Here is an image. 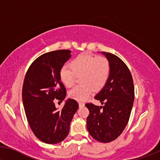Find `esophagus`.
<instances>
[{
  "label": "esophagus",
  "mask_w": 160,
  "mask_h": 160,
  "mask_svg": "<svg viewBox=\"0 0 160 160\" xmlns=\"http://www.w3.org/2000/svg\"><path fill=\"white\" fill-rule=\"evenodd\" d=\"M79 106H80V107H83V106L85 105V103H83V102H79Z\"/></svg>",
  "instance_id": "34e87169"
}]
</instances>
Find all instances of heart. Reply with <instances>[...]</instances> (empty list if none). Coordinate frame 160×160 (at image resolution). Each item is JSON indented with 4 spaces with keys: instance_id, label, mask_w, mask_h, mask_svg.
Listing matches in <instances>:
<instances>
[{
    "instance_id": "heart-1",
    "label": "heart",
    "mask_w": 160,
    "mask_h": 160,
    "mask_svg": "<svg viewBox=\"0 0 160 160\" xmlns=\"http://www.w3.org/2000/svg\"><path fill=\"white\" fill-rule=\"evenodd\" d=\"M68 66L62 67L59 78L67 88L72 86L75 76L81 75L80 82L82 84L72 89L69 97L78 101L86 99L93 92L102 89L107 83L110 74V63L102 56H96L89 52L80 53L71 61Z\"/></svg>"
}]
</instances>
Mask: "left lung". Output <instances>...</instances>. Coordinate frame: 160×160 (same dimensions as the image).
I'll return each instance as SVG.
<instances>
[{
	"label": "left lung",
	"mask_w": 160,
	"mask_h": 160,
	"mask_svg": "<svg viewBox=\"0 0 160 160\" xmlns=\"http://www.w3.org/2000/svg\"><path fill=\"white\" fill-rule=\"evenodd\" d=\"M110 63V74L105 86L95 96L103 106L93 103L89 110L87 128L96 141L109 143L120 136L129 120L134 101V85L130 69L116 55L103 52Z\"/></svg>",
	"instance_id": "left-lung-1"
}]
</instances>
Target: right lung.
I'll list each match as a JSON object with an SVG mask.
<instances>
[{"instance_id": "obj_1", "label": "right lung", "mask_w": 160, "mask_h": 160, "mask_svg": "<svg viewBox=\"0 0 160 160\" xmlns=\"http://www.w3.org/2000/svg\"><path fill=\"white\" fill-rule=\"evenodd\" d=\"M71 51L57 50L43 53L28 69L22 88V100L29 125L42 142L55 144L62 141L69 131V125L79 107L69 98L61 110L54 99L62 102L66 88L59 78L60 69L69 59Z\"/></svg>"}]
</instances>
